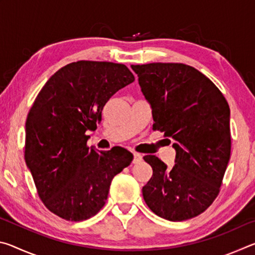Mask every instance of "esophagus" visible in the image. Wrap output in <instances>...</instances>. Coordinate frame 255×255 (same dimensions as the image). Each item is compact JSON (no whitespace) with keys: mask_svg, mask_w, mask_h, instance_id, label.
<instances>
[{"mask_svg":"<svg viewBox=\"0 0 255 255\" xmlns=\"http://www.w3.org/2000/svg\"><path fill=\"white\" fill-rule=\"evenodd\" d=\"M141 161H143V156H141V154L133 153V161H132V163L133 164H138V163H140Z\"/></svg>","mask_w":255,"mask_h":255,"instance_id":"obj_1","label":"esophagus"}]
</instances>
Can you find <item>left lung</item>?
<instances>
[{
	"label": "left lung",
	"instance_id": "left-lung-1",
	"mask_svg": "<svg viewBox=\"0 0 255 255\" xmlns=\"http://www.w3.org/2000/svg\"><path fill=\"white\" fill-rule=\"evenodd\" d=\"M152 108L153 129L172 137L174 165L146 155L153 169L144 200L171 222L193 218L216 199L231 157L230 107L217 86L181 63L131 65Z\"/></svg>",
	"mask_w": 255,
	"mask_h": 255
}]
</instances>
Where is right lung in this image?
I'll return each instance as SVG.
<instances>
[{
    "instance_id": "right-lung-1",
    "label": "right lung",
    "mask_w": 255,
    "mask_h": 255,
    "mask_svg": "<svg viewBox=\"0 0 255 255\" xmlns=\"http://www.w3.org/2000/svg\"><path fill=\"white\" fill-rule=\"evenodd\" d=\"M135 81L124 64L79 60L46 82L25 122L24 159L51 213L81 222L106 204L110 184L132 161L123 147H88L108 100Z\"/></svg>"
}]
</instances>
